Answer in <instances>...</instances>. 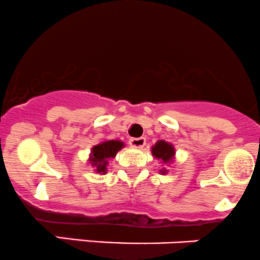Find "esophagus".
<instances>
[{"label":"esophagus","instance_id":"obj_1","mask_svg":"<svg viewBox=\"0 0 260 260\" xmlns=\"http://www.w3.org/2000/svg\"><path fill=\"white\" fill-rule=\"evenodd\" d=\"M146 144V139L145 138H136V139H130L129 140V145L131 148L135 149H141L144 148V145Z\"/></svg>","mask_w":260,"mask_h":260}]
</instances>
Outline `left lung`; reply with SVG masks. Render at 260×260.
<instances>
[{"label": "left lung", "mask_w": 260, "mask_h": 260, "mask_svg": "<svg viewBox=\"0 0 260 260\" xmlns=\"http://www.w3.org/2000/svg\"><path fill=\"white\" fill-rule=\"evenodd\" d=\"M151 152L156 159H160L164 164H170L173 161L174 156H175V149H174V146L164 140L156 141V144L151 148ZM160 173L167 174L168 170L164 168V169L160 170Z\"/></svg>", "instance_id": "obj_1"}]
</instances>
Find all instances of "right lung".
<instances>
[{
    "label": "right lung",
    "mask_w": 260,
    "mask_h": 260,
    "mask_svg": "<svg viewBox=\"0 0 260 260\" xmlns=\"http://www.w3.org/2000/svg\"><path fill=\"white\" fill-rule=\"evenodd\" d=\"M124 148V143L120 140H108L95 145L91 150L89 161L95 171L99 174H105L109 160L116 156L117 151Z\"/></svg>",
    "instance_id": "obj_1"
}]
</instances>
